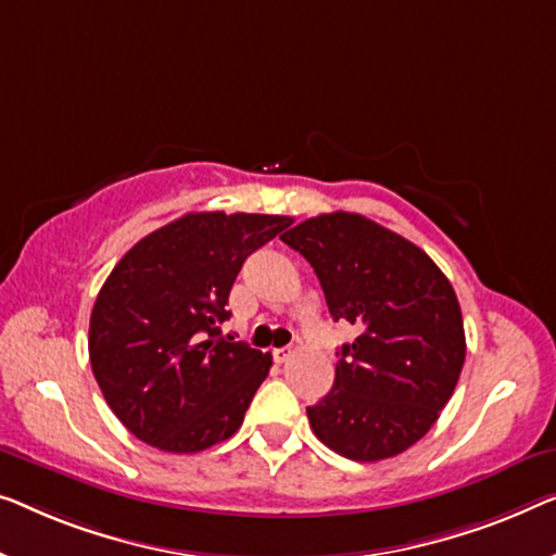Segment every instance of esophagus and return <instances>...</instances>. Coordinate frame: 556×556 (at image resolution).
<instances>
[{"mask_svg":"<svg viewBox=\"0 0 556 556\" xmlns=\"http://www.w3.org/2000/svg\"><path fill=\"white\" fill-rule=\"evenodd\" d=\"M291 349H273V361H276V364H286L288 358H291Z\"/></svg>","mask_w":556,"mask_h":556,"instance_id":"obj_1","label":"esophagus"}]
</instances>
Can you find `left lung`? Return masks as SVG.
Returning <instances> with one entry per match:
<instances>
[{
	"mask_svg": "<svg viewBox=\"0 0 556 556\" xmlns=\"http://www.w3.org/2000/svg\"><path fill=\"white\" fill-rule=\"evenodd\" d=\"M316 270L341 345L333 389L308 406L316 437L353 462L391 458L437 424L466 356L462 308L439 265L358 213H328L280 236Z\"/></svg>",
	"mask_w": 556,
	"mask_h": 556,
	"instance_id": "8db88e82",
	"label": "left lung"
}]
</instances>
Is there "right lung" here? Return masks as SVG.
<instances>
[{"instance_id": "right-lung-1", "label": "right lung", "mask_w": 556, "mask_h": 556, "mask_svg": "<svg viewBox=\"0 0 556 556\" xmlns=\"http://www.w3.org/2000/svg\"><path fill=\"white\" fill-rule=\"evenodd\" d=\"M286 215L188 213L123 255L90 316V364L127 431L170 454L230 439L273 358L223 338L230 288Z\"/></svg>"}]
</instances>
